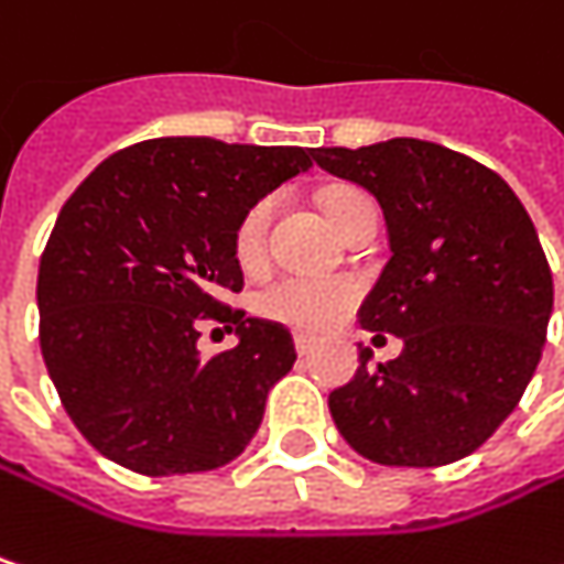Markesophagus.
<instances>
[{"label":"esophagus","instance_id":"esophagus-1","mask_svg":"<svg viewBox=\"0 0 564 564\" xmlns=\"http://www.w3.org/2000/svg\"><path fill=\"white\" fill-rule=\"evenodd\" d=\"M311 349H314V343L307 340V337H295V352H299V356H307Z\"/></svg>","mask_w":564,"mask_h":564}]
</instances>
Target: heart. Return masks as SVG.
I'll list each match as a JSON object with an SVG mask.
<instances>
[{
	"label": "heart",
	"mask_w": 564,
	"mask_h": 564,
	"mask_svg": "<svg viewBox=\"0 0 564 564\" xmlns=\"http://www.w3.org/2000/svg\"><path fill=\"white\" fill-rule=\"evenodd\" d=\"M366 198L352 188H334L324 195V208L330 221L340 227L352 205ZM272 218V198L253 202L234 230V257L240 265L253 269L265 257V230ZM356 302V285L349 279H330V275H279L265 282L257 295V311L262 317L292 327L299 334H321L330 324H337L343 314Z\"/></svg>",
	"instance_id": "heart-1"
}]
</instances>
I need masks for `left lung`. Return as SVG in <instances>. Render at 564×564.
I'll list each match as a JSON object with an SVG mask.
<instances>
[{
  "mask_svg": "<svg viewBox=\"0 0 564 564\" xmlns=\"http://www.w3.org/2000/svg\"><path fill=\"white\" fill-rule=\"evenodd\" d=\"M317 166L369 188L391 260L359 307L404 352L330 391L343 440L379 465L433 468L475 453L520 404L543 356L552 272L513 188L440 143L321 147Z\"/></svg>",
  "mask_w": 564,
  "mask_h": 564,
  "instance_id": "8db88e82",
  "label": "left lung"
}]
</instances>
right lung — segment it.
Masks as SVG:
<instances>
[{
    "label": "right lung",
    "instance_id": "obj_1",
    "mask_svg": "<svg viewBox=\"0 0 564 564\" xmlns=\"http://www.w3.org/2000/svg\"><path fill=\"white\" fill-rule=\"evenodd\" d=\"M311 166V147L153 138L101 160L66 198L37 269V337L69 421L105 459L185 475L247 449L295 343L224 302L243 289L234 230ZM205 323L241 343L202 357Z\"/></svg>",
    "mask_w": 564,
    "mask_h": 564
}]
</instances>
